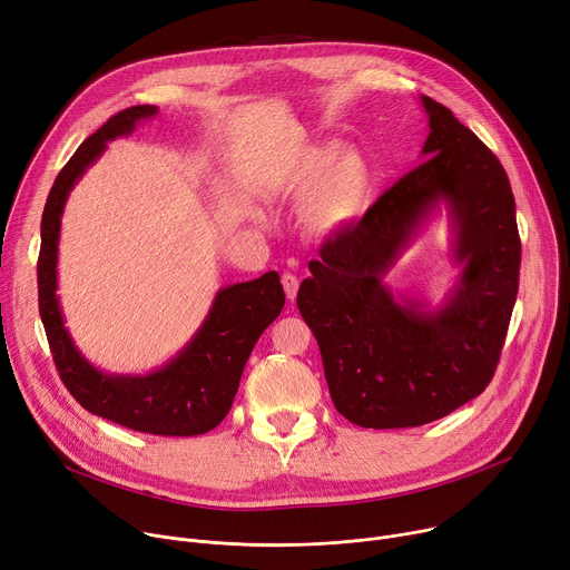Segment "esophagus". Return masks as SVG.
Segmentation results:
<instances>
[{"label": "esophagus", "instance_id": "1", "mask_svg": "<svg viewBox=\"0 0 570 570\" xmlns=\"http://www.w3.org/2000/svg\"><path fill=\"white\" fill-rule=\"evenodd\" d=\"M282 286H284V291H286V297H288V299H295V297H297L299 282H297V277H295V275L284 273V275H282Z\"/></svg>", "mask_w": 570, "mask_h": 570}]
</instances>
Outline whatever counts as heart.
<instances>
[{
	"instance_id": "obj_1",
	"label": "heart",
	"mask_w": 570,
	"mask_h": 570,
	"mask_svg": "<svg viewBox=\"0 0 570 570\" xmlns=\"http://www.w3.org/2000/svg\"><path fill=\"white\" fill-rule=\"evenodd\" d=\"M338 142L308 147L295 161L291 181L297 188H316L312 214L325 229H336L364 216L371 204L373 177L364 157L356 151H345Z\"/></svg>"
}]
</instances>
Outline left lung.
<instances>
[{"instance_id": "obj_1", "label": "left lung", "mask_w": 570, "mask_h": 570, "mask_svg": "<svg viewBox=\"0 0 570 570\" xmlns=\"http://www.w3.org/2000/svg\"><path fill=\"white\" fill-rule=\"evenodd\" d=\"M421 101L430 118L425 161L323 243L297 291L332 402L358 428H419L478 397L495 373L519 293L521 236L502 164L450 109L428 95ZM439 200L451 209L464 271L451 299L425 313L417 303L397 305L381 277Z\"/></svg>"}]
</instances>
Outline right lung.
<instances>
[{
  "instance_id": "add662e5",
  "label": "right lung",
  "mask_w": 570,
  "mask_h": 570,
  "mask_svg": "<svg viewBox=\"0 0 570 570\" xmlns=\"http://www.w3.org/2000/svg\"><path fill=\"white\" fill-rule=\"evenodd\" d=\"M157 107H129L88 136L59 173L47 195L40 223L38 308L61 382L95 416L122 428L159 436H197L214 430L229 413L249 352L264 330L282 314L284 288L275 271L258 279L218 291L209 316L190 343L149 375H109L81 356L57 297L59 234L66 199L79 177L92 166L107 142L127 136Z\"/></svg>"
}]
</instances>
